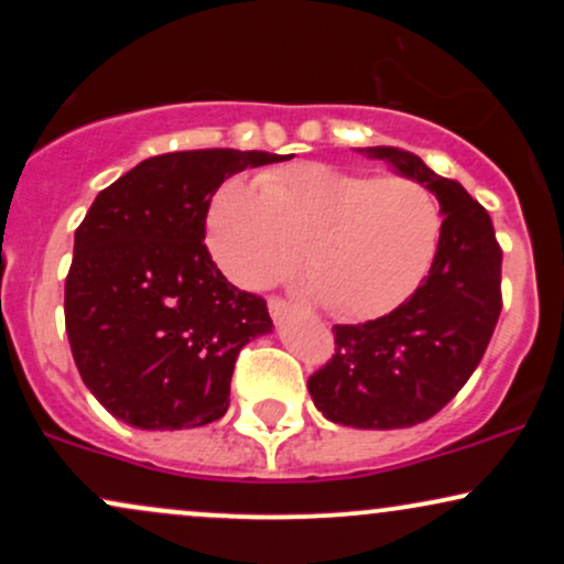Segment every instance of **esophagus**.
<instances>
[{"instance_id":"esophagus-1","label":"esophagus","mask_w":564,"mask_h":564,"mask_svg":"<svg viewBox=\"0 0 564 564\" xmlns=\"http://www.w3.org/2000/svg\"><path fill=\"white\" fill-rule=\"evenodd\" d=\"M268 307H270V315H273V321H283L291 313V304L283 302V300H278V296H270Z\"/></svg>"}]
</instances>
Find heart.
<instances>
[{
  "mask_svg": "<svg viewBox=\"0 0 564 564\" xmlns=\"http://www.w3.org/2000/svg\"><path fill=\"white\" fill-rule=\"evenodd\" d=\"M209 249L223 273L260 289L302 264L323 307L341 321L392 313L437 254V198L403 174L373 177L321 161L230 177L212 196Z\"/></svg>",
  "mask_w": 564,
  "mask_h": 564,
  "instance_id": "obj_1",
  "label": "heart"
}]
</instances>
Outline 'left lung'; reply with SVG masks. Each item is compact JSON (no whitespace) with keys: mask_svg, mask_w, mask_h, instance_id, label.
I'll list each match as a JSON object with an SVG mask.
<instances>
[{"mask_svg":"<svg viewBox=\"0 0 564 564\" xmlns=\"http://www.w3.org/2000/svg\"><path fill=\"white\" fill-rule=\"evenodd\" d=\"M440 200L443 230L430 275L390 315L334 326V355L307 379L328 422L358 430L422 424L480 366L501 315V246L485 206L398 148H366Z\"/></svg>","mask_w":564,"mask_h":564,"instance_id":"1","label":"left lung"}]
</instances>
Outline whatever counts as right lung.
I'll use <instances>...</instances> for the list:
<instances>
[{"label":"right lung","instance_id":"add662e5","mask_svg":"<svg viewBox=\"0 0 564 564\" xmlns=\"http://www.w3.org/2000/svg\"><path fill=\"white\" fill-rule=\"evenodd\" d=\"M268 151L161 153L97 193L76 228L66 334L97 403L138 430L225 416L236 358L273 328L268 302L238 291L206 249L217 187Z\"/></svg>","mask_w":564,"mask_h":564}]
</instances>
